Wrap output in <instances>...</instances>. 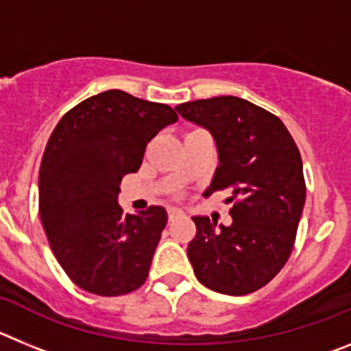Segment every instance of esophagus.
I'll list each match as a JSON object with an SVG mask.
<instances>
[{"mask_svg": "<svg viewBox=\"0 0 351 351\" xmlns=\"http://www.w3.org/2000/svg\"><path fill=\"white\" fill-rule=\"evenodd\" d=\"M181 216H182V210L176 209V207H170V209H169V219H170V221L181 218Z\"/></svg>", "mask_w": 351, "mask_h": 351, "instance_id": "obj_1", "label": "esophagus"}]
</instances>
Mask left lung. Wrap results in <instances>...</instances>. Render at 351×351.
I'll list each match as a JSON object with an SVG mask.
<instances>
[{
    "label": "left lung",
    "mask_w": 351,
    "mask_h": 351,
    "mask_svg": "<svg viewBox=\"0 0 351 351\" xmlns=\"http://www.w3.org/2000/svg\"><path fill=\"white\" fill-rule=\"evenodd\" d=\"M213 133L219 165L206 195L230 190L232 225L195 216L188 258L204 287L247 295L288 262L306 202L302 158L283 121L237 96H214L176 107Z\"/></svg>",
    "instance_id": "8db88e82"
}]
</instances>
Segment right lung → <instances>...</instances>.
<instances>
[{"label": "right lung", "mask_w": 351, "mask_h": 351, "mask_svg": "<svg viewBox=\"0 0 351 351\" xmlns=\"http://www.w3.org/2000/svg\"><path fill=\"white\" fill-rule=\"evenodd\" d=\"M178 119L169 105L110 89L68 110L52 132L40 165V219L56 260L82 290L125 295L147 280L167 210L125 214L117 195L126 173L141 169L147 142Z\"/></svg>", "instance_id": "obj_1"}]
</instances>
